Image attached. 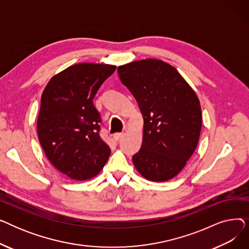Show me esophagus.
<instances>
[{
    "instance_id": "esophagus-1",
    "label": "esophagus",
    "mask_w": 249,
    "mask_h": 249,
    "mask_svg": "<svg viewBox=\"0 0 249 249\" xmlns=\"http://www.w3.org/2000/svg\"><path fill=\"white\" fill-rule=\"evenodd\" d=\"M123 135H124V133H115V134L113 135V138H114L116 141H118V140H120V139L123 137Z\"/></svg>"
}]
</instances>
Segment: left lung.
Listing matches in <instances>:
<instances>
[{
    "mask_svg": "<svg viewBox=\"0 0 249 249\" xmlns=\"http://www.w3.org/2000/svg\"><path fill=\"white\" fill-rule=\"evenodd\" d=\"M118 73L136 99L143 116V138L132 160L151 181L175 178L198 145L200 101L179 72L162 60L143 59L118 67Z\"/></svg>",
    "mask_w": 249,
    "mask_h": 249,
    "instance_id": "8db88e82",
    "label": "left lung"
}]
</instances>
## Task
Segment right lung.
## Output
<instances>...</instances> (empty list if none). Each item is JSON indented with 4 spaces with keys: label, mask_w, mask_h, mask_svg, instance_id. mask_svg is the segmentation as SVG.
<instances>
[{
    "label": "right lung",
    "mask_w": 249,
    "mask_h": 249,
    "mask_svg": "<svg viewBox=\"0 0 249 249\" xmlns=\"http://www.w3.org/2000/svg\"><path fill=\"white\" fill-rule=\"evenodd\" d=\"M115 65L77 63L55 74L41 96L39 142L57 171L87 180L99 175L111 149L100 137L101 117L93 99Z\"/></svg>",
    "instance_id": "1"
}]
</instances>
